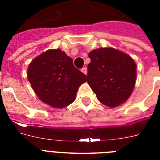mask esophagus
Listing matches in <instances>:
<instances>
[{
    "mask_svg": "<svg viewBox=\"0 0 160 160\" xmlns=\"http://www.w3.org/2000/svg\"><path fill=\"white\" fill-rule=\"evenodd\" d=\"M81 71H82L85 75H87V68L86 67H83L82 69H81Z\"/></svg>",
    "mask_w": 160,
    "mask_h": 160,
    "instance_id": "obj_1",
    "label": "esophagus"
}]
</instances>
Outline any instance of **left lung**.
Masks as SVG:
<instances>
[{
    "mask_svg": "<svg viewBox=\"0 0 160 160\" xmlns=\"http://www.w3.org/2000/svg\"><path fill=\"white\" fill-rule=\"evenodd\" d=\"M87 82L100 102L116 107L131 95L136 80V65L127 54L100 48L89 54Z\"/></svg>",
    "mask_w": 160,
    "mask_h": 160,
    "instance_id": "8db88e82",
    "label": "left lung"
}]
</instances>
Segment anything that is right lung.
<instances>
[{"instance_id": "1", "label": "right lung", "mask_w": 160, "mask_h": 160, "mask_svg": "<svg viewBox=\"0 0 160 160\" xmlns=\"http://www.w3.org/2000/svg\"><path fill=\"white\" fill-rule=\"evenodd\" d=\"M27 76L39 99L59 109L71 104L78 88L86 81V75L59 49L49 50L34 59L29 65Z\"/></svg>"}]
</instances>
